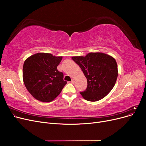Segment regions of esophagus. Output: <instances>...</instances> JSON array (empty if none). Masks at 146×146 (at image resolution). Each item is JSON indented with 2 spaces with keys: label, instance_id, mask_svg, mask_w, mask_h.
Returning <instances> with one entry per match:
<instances>
[{
  "label": "esophagus",
  "instance_id": "obj_1",
  "mask_svg": "<svg viewBox=\"0 0 146 146\" xmlns=\"http://www.w3.org/2000/svg\"><path fill=\"white\" fill-rule=\"evenodd\" d=\"M70 83H74V79H72V80L70 81Z\"/></svg>",
  "mask_w": 146,
  "mask_h": 146
}]
</instances>
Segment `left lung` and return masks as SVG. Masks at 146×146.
Returning a JSON list of instances; mask_svg holds the SVG:
<instances>
[{"instance_id":"1","label":"left lung","mask_w":146,"mask_h":146,"mask_svg":"<svg viewBox=\"0 0 146 146\" xmlns=\"http://www.w3.org/2000/svg\"><path fill=\"white\" fill-rule=\"evenodd\" d=\"M87 78L88 86L80 94L85 100L96 102L101 100L111 91L115 85L117 65L113 57L101 52H91L85 56H72Z\"/></svg>"}]
</instances>
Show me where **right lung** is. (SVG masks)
Here are the masks:
<instances>
[{"label": "right lung", "mask_w": 146, "mask_h": 146, "mask_svg": "<svg viewBox=\"0 0 146 146\" xmlns=\"http://www.w3.org/2000/svg\"><path fill=\"white\" fill-rule=\"evenodd\" d=\"M62 56L38 53L25 60L23 66L24 85L35 99L49 102L58 96L67 83L63 72L57 70Z\"/></svg>", "instance_id": "right-lung-1"}]
</instances>
